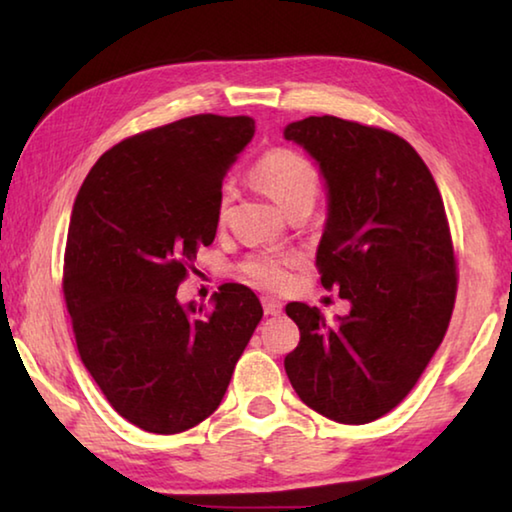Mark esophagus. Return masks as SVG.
I'll return each mask as SVG.
<instances>
[{
    "label": "esophagus",
    "mask_w": 512,
    "mask_h": 512,
    "mask_svg": "<svg viewBox=\"0 0 512 512\" xmlns=\"http://www.w3.org/2000/svg\"><path fill=\"white\" fill-rule=\"evenodd\" d=\"M262 307L266 316H280L282 314V302L273 298H262Z\"/></svg>",
    "instance_id": "34e87169"
}]
</instances>
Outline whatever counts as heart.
Returning a JSON list of instances; mask_svg holds the SVG:
<instances>
[{"instance_id":"obj_1","label":"heart","mask_w":512,"mask_h":512,"mask_svg":"<svg viewBox=\"0 0 512 512\" xmlns=\"http://www.w3.org/2000/svg\"><path fill=\"white\" fill-rule=\"evenodd\" d=\"M257 180L271 194L282 212L298 203H314L318 194V173L311 162L296 151L277 149L266 153L257 164ZM232 201V189L223 187L219 196V216L223 219ZM289 257L264 255L246 264V275L264 289H280L289 280Z\"/></svg>"}]
</instances>
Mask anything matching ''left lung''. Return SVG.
<instances>
[{
  "instance_id": "8db88e82",
  "label": "left lung",
  "mask_w": 512,
  "mask_h": 512,
  "mask_svg": "<svg viewBox=\"0 0 512 512\" xmlns=\"http://www.w3.org/2000/svg\"><path fill=\"white\" fill-rule=\"evenodd\" d=\"M284 140L302 146L325 180L316 264L323 287L350 302L334 323L289 302L300 343L284 370L309 409L366 424L409 395L452 318L456 266L443 198L413 146L381 128L307 117L291 121Z\"/></svg>"
}]
</instances>
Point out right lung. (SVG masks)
I'll return each instance as SVG.
<instances>
[{
  "label": "right lung",
  "mask_w": 512,
  "mask_h": 512,
  "mask_svg": "<svg viewBox=\"0 0 512 512\" xmlns=\"http://www.w3.org/2000/svg\"><path fill=\"white\" fill-rule=\"evenodd\" d=\"M253 135L250 117L196 115L128 137L74 201L63 289L76 345L112 409L144 431L210 418L262 320L244 284H223L212 309L176 296L214 241L223 178Z\"/></svg>",
  "instance_id": "add662e5"
}]
</instances>
